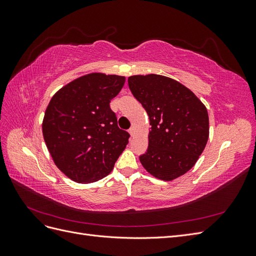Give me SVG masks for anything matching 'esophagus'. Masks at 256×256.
I'll return each mask as SVG.
<instances>
[{
  "mask_svg": "<svg viewBox=\"0 0 256 256\" xmlns=\"http://www.w3.org/2000/svg\"><path fill=\"white\" fill-rule=\"evenodd\" d=\"M129 134H130V136H134V134H136V128L132 126V127H130V129H129Z\"/></svg>",
  "mask_w": 256,
  "mask_h": 256,
  "instance_id": "1",
  "label": "esophagus"
}]
</instances>
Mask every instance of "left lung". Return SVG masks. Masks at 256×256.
<instances>
[{"label":"left lung","instance_id":"obj_1","mask_svg":"<svg viewBox=\"0 0 256 256\" xmlns=\"http://www.w3.org/2000/svg\"><path fill=\"white\" fill-rule=\"evenodd\" d=\"M128 85L152 126L141 164L158 180H174L194 166L207 144L206 106L192 90L166 76H131Z\"/></svg>","mask_w":256,"mask_h":256}]
</instances>
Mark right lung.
Masks as SVG:
<instances>
[{"label": "right lung", "mask_w": 256, "mask_h": 256, "mask_svg": "<svg viewBox=\"0 0 256 256\" xmlns=\"http://www.w3.org/2000/svg\"><path fill=\"white\" fill-rule=\"evenodd\" d=\"M126 78L92 72L60 88L42 120V136L60 172L79 184L95 182L109 175L126 148L129 134L118 126L110 100Z\"/></svg>", "instance_id": "obj_1"}]
</instances>
